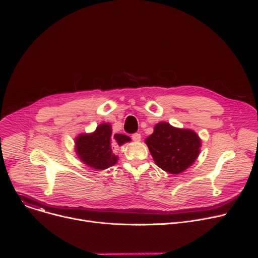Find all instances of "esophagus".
Masks as SVG:
<instances>
[{
  "label": "esophagus",
  "instance_id": "34e87169",
  "mask_svg": "<svg viewBox=\"0 0 258 258\" xmlns=\"http://www.w3.org/2000/svg\"><path fill=\"white\" fill-rule=\"evenodd\" d=\"M132 139L134 141H140L141 140V135L139 134V133H135V134L132 135Z\"/></svg>",
  "mask_w": 258,
  "mask_h": 258
}]
</instances>
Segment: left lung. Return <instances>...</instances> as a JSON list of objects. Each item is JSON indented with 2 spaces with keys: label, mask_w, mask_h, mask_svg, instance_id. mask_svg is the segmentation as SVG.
<instances>
[{
  "label": "left lung",
  "mask_w": 258,
  "mask_h": 258,
  "mask_svg": "<svg viewBox=\"0 0 258 258\" xmlns=\"http://www.w3.org/2000/svg\"><path fill=\"white\" fill-rule=\"evenodd\" d=\"M145 142L155 164L171 174H179L191 166L201 151V139L190 128H178L159 122Z\"/></svg>",
  "instance_id": "obj_1"
}]
</instances>
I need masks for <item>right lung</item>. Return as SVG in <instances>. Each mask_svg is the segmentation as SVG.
Here are the masks:
<instances>
[{
  "label": "right lung",
  "instance_id": "add662e5",
  "mask_svg": "<svg viewBox=\"0 0 258 258\" xmlns=\"http://www.w3.org/2000/svg\"><path fill=\"white\" fill-rule=\"evenodd\" d=\"M123 134L112 135L110 123H101L94 132L80 134L75 138V153L81 161L95 170H105L117 164L118 156L112 150L130 142Z\"/></svg>",
  "mask_w": 258,
  "mask_h": 258
}]
</instances>
